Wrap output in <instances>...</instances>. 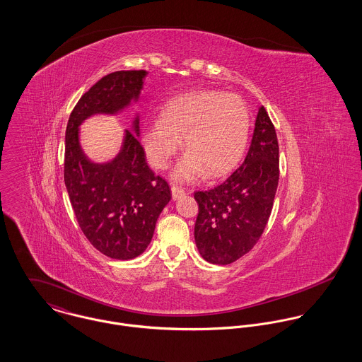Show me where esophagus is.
<instances>
[{
	"mask_svg": "<svg viewBox=\"0 0 362 362\" xmlns=\"http://www.w3.org/2000/svg\"><path fill=\"white\" fill-rule=\"evenodd\" d=\"M184 194H185V191H184V189H181L180 187H175V185H173V187H171V195H173V199H180Z\"/></svg>",
	"mask_w": 362,
	"mask_h": 362,
	"instance_id": "34e87169",
	"label": "esophagus"
}]
</instances>
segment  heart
Returning <instances> with one entry per match:
<instances>
[{"label":"heart","mask_w":362,"mask_h":362,"mask_svg":"<svg viewBox=\"0 0 362 362\" xmlns=\"http://www.w3.org/2000/svg\"><path fill=\"white\" fill-rule=\"evenodd\" d=\"M251 118L245 102L233 93L201 90L177 96L160 108V118L142 124L141 142L149 163L165 168L184 146L188 152L178 161L173 177L188 182L230 171L244 155Z\"/></svg>","instance_id":"1"}]
</instances>
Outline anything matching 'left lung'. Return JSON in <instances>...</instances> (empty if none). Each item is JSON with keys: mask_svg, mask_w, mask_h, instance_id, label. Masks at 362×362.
<instances>
[{"mask_svg": "<svg viewBox=\"0 0 362 362\" xmlns=\"http://www.w3.org/2000/svg\"><path fill=\"white\" fill-rule=\"evenodd\" d=\"M277 184V136L260 105L244 163L223 184L194 194L199 205L194 234L202 258L230 264L248 254L267 224Z\"/></svg>", "mask_w": 362, "mask_h": 362, "instance_id": "1", "label": "left lung"}]
</instances>
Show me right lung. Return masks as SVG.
Here are the masks:
<instances>
[{
	"instance_id": "add662e5",
	"label": "right lung",
	"mask_w": 362,
	"mask_h": 362,
	"mask_svg": "<svg viewBox=\"0 0 362 362\" xmlns=\"http://www.w3.org/2000/svg\"><path fill=\"white\" fill-rule=\"evenodd\" d=\"M146 75V71H117L103 76L79 99L65 132L64 181L79 227L98 251L119 260L145 252L171 191L146 163L138 139V112L132 131H124L119 152L105 163L85 155L81 125L93 115H117L136 103Z\"/></svg>"
}]
</instances>
